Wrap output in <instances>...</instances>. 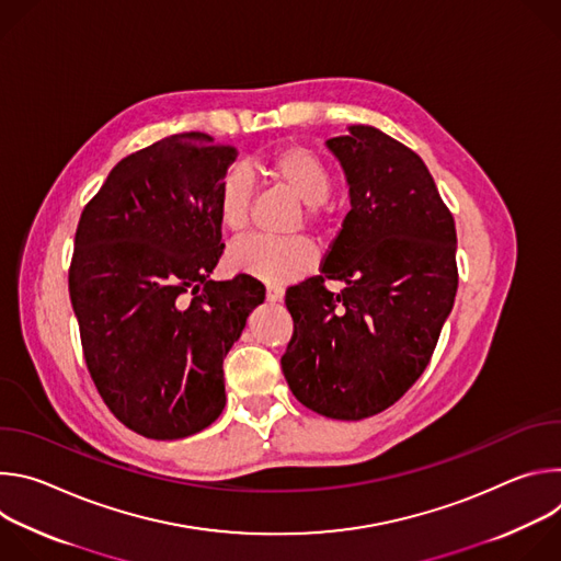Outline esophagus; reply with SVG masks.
<instances>
[{"instance_id": "obj_1", "label": "esophagus", "mask_w": 561, "mask_h": 561, "mask_svg": "<svg viewBox=\"0 0 561 561\" xmlns=\"http://www.w3.org/2000/svg\"><path fill=\"white\" fill-rule=\"evenodd\" d=\"M266 299H268V301H282V299H284V288H279V286H266Z\"/></svg>"}]
</instances>
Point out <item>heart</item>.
<instances>
[{"instance_id": "b5f03b06", "label": "heart", "mask_w": 561, "mask_h": 561, "mask_svg": "<svg viewBox=\"0 0 561 561\" xmlns=\"http://www.w3.org/2000/svg\"><path fill=\"white\" fill-rule=\"evenodd\" d=\"M271 184L286 188L304 202V219L308 228L319 230L329 221V193L331 169L314 150L301 144H288L271 152L264 162L251 167ZM255 199V184L247 169H230L224 173L217 186V219L219 226L230 232H244L251 224ZM228 266L234 273L255 277L266 284H286L308 273L317 260L314 247L306 237L268 239L247 237L228 249Z\"/></svg>"}]
</instances>
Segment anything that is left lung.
I'll list each match as a JSON object with an SVG mask.
<instances>
[{
    "mask_svg": "<svg viewBox=\"0 0 561 561\" xmlns=\"http://www.w3.org/2000/svg\"><path fill=\"white\" fill-rule=\"evenodd\" d=\"M329 139L351 210L322 275L286 290L293 337L282 370L324 417L364 420L424 373L457 293L455 219L422 157L373 126ZM344 280L342 294L325 282Z\"/></svg>",
    "mask_w": 561,
    "mask_h": 561,
    "instance_id": "left-lung-1",
    "label": "left lung"
}]
</instances>
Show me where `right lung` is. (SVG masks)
I'll return each mask as SVG.
<instances>
[{
    "label": "right lung",
    "instance_id": "right-lung-1",
    "mask_svg": "<svg viewBox=\"0 0 561 561\" xmlns=\"http://www.w3.org/2000/svg\"><path fill=\"white\" fill-rule=\"evenodd\" d=\"M234 148L206 133L159 139L111 171L75 230L68 293L111 413L148 439H182L226 404L224 357L266 288L213 282L217 186Z\"/></svg>",
    "mask_w": 561,
    "mask_h": 561
}]
</instances>
